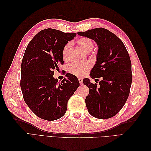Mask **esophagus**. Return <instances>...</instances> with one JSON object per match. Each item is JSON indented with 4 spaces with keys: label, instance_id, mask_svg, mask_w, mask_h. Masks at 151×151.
Returning a JSON list of instances; mask_svg holds the SVG:
<instances>
[{
    "label": "esophagus",
    "instance_id": "obj_1",
    "mask_svg": "<svg viewBox=\"0 0 151 151\" xmlns=\"http://www.w3.org/2000/svg\"><path fill=\"white\" fill-rule=\"evenodd\" d=\"M78 81H79V83L80 84H82V78H78Z\"/></svg>",
    "mask_w": 151,
    "mask_h": 151
}]
</instances>
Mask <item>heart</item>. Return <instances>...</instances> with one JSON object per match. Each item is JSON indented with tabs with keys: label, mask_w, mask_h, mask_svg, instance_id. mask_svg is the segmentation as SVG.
Wrapping results in <instances>:
<instances>
[{
	"label": "heart",
	"mask_w": 151,
	"mask_h": 151,
	"mask_svg": "<svg viewBox=\"0 0 151 151\" xmlns=\"http://www.w3.org/2000/svg\"><path fill=\"white\" fill-rule=\"evenodd\" d=\"M77 44L86 52H90L93 49L94 45L93 41L88 37H81L77 40ZM70 47V43H67L63 47L62 50V58L63 60H67L68 58V53ZM91 65L88 62L83 63H73L68 67V71L69 73L76 76H81L88 71Z\"/></svg>",
	"instance_id": "b5f03b06"
}]
</instances>
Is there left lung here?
I'll return each instance as SVG.
<instances>
[{
    "label": "left lung",
    "mask_w": 151,
    "mask_h": 151,
    "mask_svg": "<svg viewBox=\"0 0 151 151\" xmlns=\"http://www.w3.org/2000/svg\"><path fill=\"white\" fill-rule=\"evenodd\" d=\"M94 40L99 47L97 62L90 76L101 78L99 86L88 78L83 83L89 89L86 98L88 112L97 119H109L119 111L126 102L132 84V65L128 51L119 38L104 28L78 32Z\"/></svg>",
    "instance_id": "1"
}]
</instances>
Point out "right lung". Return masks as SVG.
I'll return each mask as SVG.
<instances>
[{"instance_id": "1", "label": "right lung", "mask_w": 151, "mask_h": 151, "mask_svg": "<svg viewBox=\"0 0 151 151\" xmlns=\"http://www.w3.org/2000/svg\"><path fill=\"white\" fill-rule=\"evenodd\" d=\"M76 33L52 28L41 30L25 50L21 67V88L24 101L43 119H58L65 114L67 102L80 86L77 77L67 73L61 83L53 77L54 70L63 65V47Z\"/></svg>"}]
</instances>
